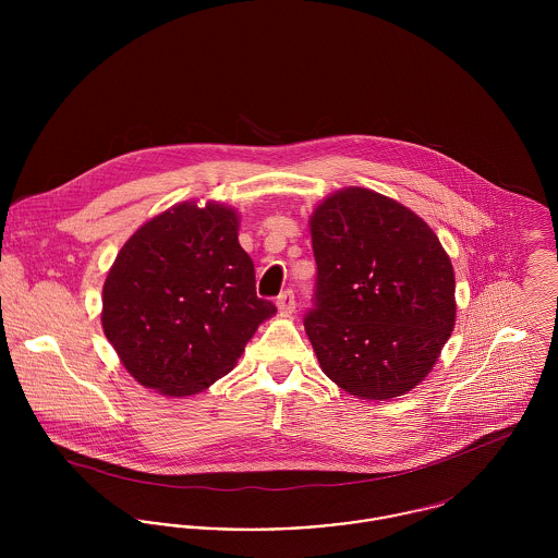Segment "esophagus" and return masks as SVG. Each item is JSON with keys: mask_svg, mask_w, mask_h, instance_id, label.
I'll return each instance as SVG.
<instances>
[{"mask_svg": "<svg viewBox=\"0 0 558 558\" xmlns=\"http://www.w3.org/2000/svg\"><path fill=\"white\" fill-rule=\"evenodd\" d=\"M277 307L281 314H292L296 310V301H294V292L286 290L277 296Z\"/></svg>", "mask_w": 558, "mask_h": 558, "instance_id": "esophagus-1", "label": "esophagus"}]
</instances>
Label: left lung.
Returning a JSON list of instances; mask_svg holds the SVG:
<instances>
[{"label": "left lung", "instance_id": "1", "mask_svg": "<svg viewBox=\"0 0 558 558\" xmlns=\"http://www.w3.org/2000/svg\"><path fill=\"white\" fill-rule=\"evenodd\" d=\"M318 266L305 330L322 372L350 396L391 399L434 367L456 324V277L432 228L369 189L312 217Z\"/></svg>", "mask_w": 558, "mask_h": 558}]
</instances>
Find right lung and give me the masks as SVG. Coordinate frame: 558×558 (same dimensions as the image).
Masks as SVG:
<instances>
[{
    "instance_id": "1",
    "label": "right lung",
    "mask_w": 558,
    "mask_h": 558,
    "mask_svg": "<svg viewBox=\"0 0 558 558\" xmlns=\"http://www.w3.org/2000/svg\"><path fill=\"white\" fill-rule=\"evenodd\" d=\"M277 307L255 294L232 208L180 204L120 248L102 288V328L129 374L162 396H195L236 365Z\"/></svg>"
}]
</instances>
